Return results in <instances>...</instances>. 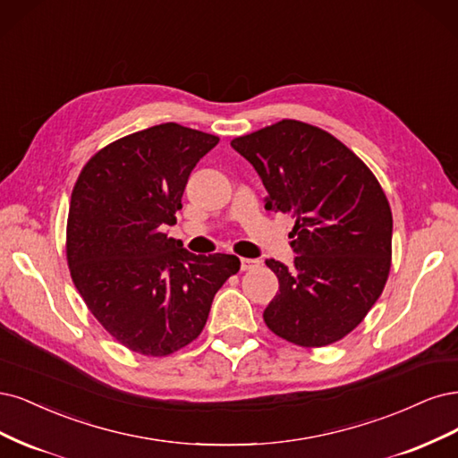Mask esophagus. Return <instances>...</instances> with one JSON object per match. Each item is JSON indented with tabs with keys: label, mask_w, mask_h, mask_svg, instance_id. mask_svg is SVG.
I'll return each instance as SVG.
<instances>
[{
	"label": "esophagus",
	"mask_w": 458,
	"mask_h": 458,
	"mask_svg": "<svg viewBox=\"0 0 458 458\" xmlns=\"http://www.w3.org/2000/svg\"><path fill=\"white\" fill-rule=\"evenodd\" d=\"M260 264V260H257V259H242L240 260V268H242V272H245V270H253V268H257Z\"/></svg>",
	"instance_id": "1"
}]
</instances>
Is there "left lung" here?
<instances>
[{"mask_svg": "<svg viewBox=\"0 0 458 458\" xmlns=\"http://www.w3.org/2000/svg\"><path fill=\"white\" fill-rule=\"evenodd\" d=\"M259 173L267 209L289 213L297 255L268 259L279 291L264 310L277 336L327 346L356 329L380 297L392 259V211L375 174L329 132L284 120L233 139Z\"/></svg>", "mask_w": 458, "mask_h": 458, "instance_id": "8db88e82", "label": "left lung"}]
</instances>
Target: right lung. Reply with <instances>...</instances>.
<instances>
[{
	"instance_id": "add662e5",
	"label": "right lung",
	"mask_w": 458,
	"mask_h": 458,
	"mask_svg": "<svg viewBox=\"0 0 458 458\" xmlns=\"http://www.w3.org/2000/svg\"><path fill=\"white\" fill-rule=\"evenodd\" d=\"M218 137L161 123L108 144L73 186L66 257L91 314L117 343L167 356L203 331L211 302L240 270L233 255H194L167 238L198 161Z\"/></svg>"
}]
</instances>
